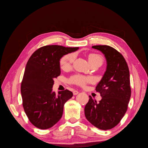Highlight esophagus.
<instances>
[{
  "label": "esophagus",
  "instance_id": "obj_1",
  "mask_svg": "<svg viewBox=\"0 0 148 148\" xmlns=\"http://www.w3.org/2000/svg\"><path fill=\"white\" fill-rule=\"evenodd\" d=\"M78 93H79V92H78V91H77V90H74V91H73V95H74V96L77 95Z\"/></svg>",
  "mask_w": 148,
  "mask_h": 148
}]
</instances>
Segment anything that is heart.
I'll return each mask as SVG.
<instances>
[{"label": "heart", "instance_id": "b5f03b06", "mask_svg": "<svg viewBox=\"0 0 148 148\" xmlns=\"http://www.w3.org/2000/svg\"><path fill=\"white\" fill-rule=\"evenodd\" d=\"M75 58H76V55L74 53H69V54L64 56L60 60V62L61 68L63 69L69 68L74 61ZM88 58L91 65L94 64H100L101 65L103 63V58L101 55L98 54V53H90L88 55ZM69 82L72 84L84 87L87 83L93 82L94 79L92 77H87L77 74L70 77Z\"/></svg>", "mask_w": 148, "mask_h": 148}]
</instances>
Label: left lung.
<instances>
[{"mask_svg": "<svg viewBox=\"0 0 148 148\" xmlns=\"http://www.w3.org/2000/svg\"><path fill=\"white\" fill-rule=\"evenodd\" d=\"M92 48L103 53L107 69L96 87L101 100L99 102L89 96L85 107L86 119L100 130H107L118 125L127 111L131 98L130 71L123 56L111 47L96 45Z\"/></svg>", "mask_w": 148, "mask_h": 148, "instance_id": "obj_1", "label": "left lung"}]
</instances>
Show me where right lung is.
I'll list each match as a JSON object with an SVG mask.
<instances>
[{
    "instance_id": "1",
    "label": "right lung",
    "mask_w": 148,
    "mask_h": 148,
    "mask_svg": "<svg viewBox=\"0 0 148 148\" xmlns=\"http://www.w3.org/2000/svg\"><path fill=\"white\" fill-rule=\"evenodd\" d=\"M78 47L47 45L32 53L26 63L21 92L24 110L32 124L41 130L52 127L63 115V107L73 94L52 91L53 79L61 74L60 59Z\"/></svg>"
}]
</instances>
